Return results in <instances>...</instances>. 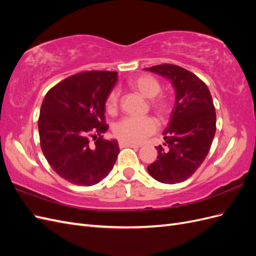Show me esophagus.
Listing matches in <instances>:
<instances>
[{"mask_svg": "<svg viewBox=\"0 0 256 256\" xmlns=\"http://www.w3.org/2000/svg\"><path fill=\"white\" fill-rule=\"evenodd\" d=\"M118 145H120V148H124V147H131V148H138V147H140V146H138V145H136V144L126 143V142H122V141H120V142L118 143Z\"/></svg>", "mask_w": 256, "mask_h": 256, "instance_id": "esophagus-1", "label": "esophagus"}]
</instances>
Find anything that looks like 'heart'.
I'll list each match as a JSON object with an SVG mask.
<instances>
[{"label": "heart", "mask_w": 256, "mask_h": 256, "mask_svg": "<svg viewBox=\"0 0 256 256\" xmlns=\"http://www.w3.org/2000/svg\"><path fill=\"white\" fill-rule=\"evenodd\" d=\"M129 86L144 98L150 99V108L160 118H166L171 112V102L161 95L160 82L150 74H141L130 79ZM120 94L116 90H112L106 98V111L114 115L118 110ZM157 122L150 116L145 118H125L115 124L113 132L120 141L138 144L145 141L147 138L156 132Z\"/></svg>", "instance_id": "1"}]
</instances>
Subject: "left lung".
Here are the masks:
<instances>
[{
    "instance_id": "obj_1",
    "label": "left lung",
    "mask_w": 256,
    "mask_h": 256,
    "mask_svg": "<svg viewBox=\"0 0 256 256\" xmlns=\"http://www.w3.org/2000/svg\"><path fill=\"white\" fill-rule=\"evenodd\" d=\"M145 70L171 81L176 100L164 130L166 150L159 145L157 160L147 166L154 180L177 184L188 180L203 164L216 134V111L207 85L180 66L161 64Z\"/></svg>"
}]
</instances>
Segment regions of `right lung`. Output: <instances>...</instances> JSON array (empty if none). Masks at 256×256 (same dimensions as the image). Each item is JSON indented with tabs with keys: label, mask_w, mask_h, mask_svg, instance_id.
Instances as JSON below:
<instances>
[{
	"label": "right lung",
	"mask_w": 256,
	"mask_h": 256,
	"mask_svg": "<svg viewBox=\"0 0 256 256\" xmlns=\"http://www.w3.org/2000/svg\"><path fill=\"white\" fill-rule=\"evenodd\" d=\"M116 82L115 72H83L58 83L42 100L38 118L42 150L53 171L74 184H95L114 166L118 143L102 134L109 128L106 98Z\"/></svg>",
	"instance_id": "1"
}]
</instances>
